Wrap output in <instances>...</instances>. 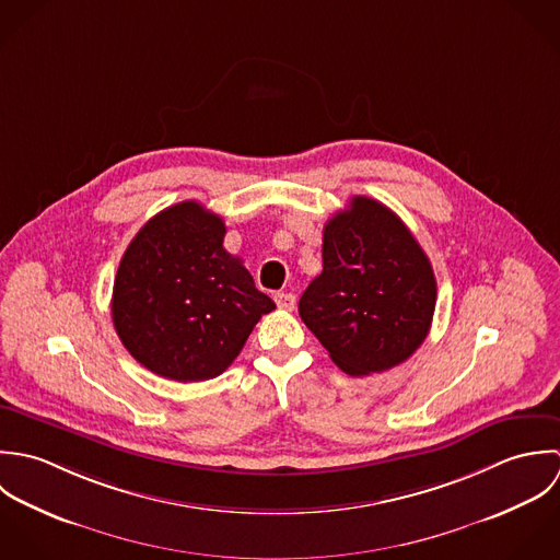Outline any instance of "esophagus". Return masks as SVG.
I'll use <instances>...</instances> for the list:
<instances>
[{
  "mask_svg": "<svg viewBox=\"0 0 560 560\" xmlns=\"http://www.w3.org/2000/svg\"><path fill=\"white\" fill-rule=\"evenodd\" d=\"M275 303H277V307H279V310H283V312H292V310H294V305H296V296H294V294H290V292H277V294H275Z\"/></svg>",
  "mask_w": 560,
  "mask_h": 560,
  "instance_id": "34e87169",
  "label": "esophagus"
}]
</instances>
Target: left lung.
<instances>
[{
  "instance_id": "obj_1",
  "label": "left lung",
  "mask_w": 560,
  "mask_h": 560,
  "mask_svg": "<svg viewBox=\"0 0 560 560\" xmlns=\"http://www.w3.org/2000/svg\"><path fill=\"white\" fill-rule=\"evenodd\" d=\"M438 301L433 266L389 208L368 197L325 224L323 272L299 314L350 376L407 361L429 336Z\"/></svg>"
}]
</instances>
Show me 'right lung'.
<instances>
[{
  "mask_svg": "<svg viewBox=\"0 0 560 560\" xmlns=\"http://www.w3.org/2000/svg\"><path fill=\"white\" fill-rule=\"evenodd\" d=\"M223 219L197 201L155 214L129 242L114 279L113 323L158 376L208 381L233 363L275 303L223 246Z\"/></svg>",
  "mask_w": 560,
  "mask_h": 560,
  "instance_id": "add662e5",
  "label": "right lung"
}]
</instances>
